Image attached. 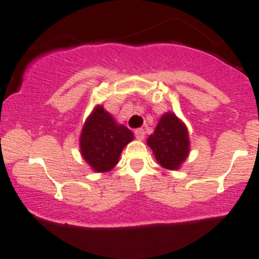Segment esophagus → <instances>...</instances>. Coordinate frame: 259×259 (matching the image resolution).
I'll use <instances>...</instances> for the list:
<instances>
[{"mask_svg": "<svg viewBox=\"0 0 259 259\" xmlns=\"http://www.w3.org/2000/svg\"><path fill=\"white\" fill-rule=\"evenodd\" d=\"M145 135H146V132L143 128H138L135 131V136L137 140H143V138H145Z\"/></svg>", "mask_w": 259, "mask_h": 259, "instance_id": "esophagus-1", "label": "esophagus"}]
</instances>
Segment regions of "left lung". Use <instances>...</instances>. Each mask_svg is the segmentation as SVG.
<instances>
[{
	"mask_svg": "<svg viewBox=\"0 0 259 259\" xmlns=\"http://www.w3.org/2000/svg\"><path fill=\"white\" fill-rule=\"evenodd\" d=\"M147 145L162 167L176 170L188 157V131L175 114L166 113L158 122L155 133L148 137Z\"/></svg>",
	"mask_w": 259,
	"mask_h": 259,
	"instance_id": "8db88e82",
	"label": "left lung"
}]
</instances>
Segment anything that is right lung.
<instances>
[{"instance_id": "1", "label": "right lung", "mask_w": 259, "mask_h": 259, "mask_svg": "<svg viewBox=\"0 0 259 259\" xmlns=\"http://www.w3.org/2000/svg\"><path fill=\"white\" fill-rule=\"evenodd\" d=\"M132 140L127 127L116 124L111 114L97 107L81 131V155L94 170L106 172L117 165L122 150Z\"/></svg>"}]
</instances>
